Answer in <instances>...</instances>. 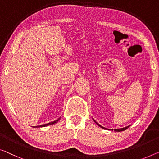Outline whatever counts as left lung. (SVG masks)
Instances as JSON below:
<instances>
[{"label": "left lung", "mask_w": 159, "mask_h": 159, "mask_svg": "<svg viewBox=\"0 0 159 159\" xmlns=\"http://www.w3.org/2000/svg\"><path fill=\"white\" fill-rule=\"evenodd\" d=\"M94 121H95V120H94ZM95 123H96V124L97 125H98V126H100L101 128H102V129H105V128H104V127L101 126V125H99V124H98V123H97L96 121H95ZM129 126H126V127H125V128H122V129H115L114 131H125V129H127L128 128H129Z\"/></svg>", "instance_id": "obj_1"}]
</instances>
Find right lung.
<instances>
[{"label":"right lung","instance_id":"add662e5","mask_svg":"<svg viewBox=\"0 0 159 159\" xmlns=\"http://www.w3.org/2000/svg\"><path fill=\"white\" fill-rule=\"evenodd\" d=\"M59 119H60V118H58V119H57V120H54V121H53V122H51V123H48V124H43V125H37V126H35V127H43V126H46V125H52V124H56V122H58V120H59Z\"/></svg>","mask_w":159,"mask_h":159}]
</instances>
